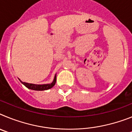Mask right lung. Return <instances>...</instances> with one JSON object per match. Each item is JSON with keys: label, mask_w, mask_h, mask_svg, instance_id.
<instances>
[{"label": "right lung", "mask_w": 132, "mask_h": 132, "mask_svg": "<svg viewBox=\"0 0 132 132\" xmlns=\"http://www.w3.org/2000/svg\"><path fill=\"white\" fill-rule=\"evenodd\" d=\"M21 82L24 85H25L27 88H30V89L35 90H44L50 89V88H52L54 86L56 82V76L55 77L54 80H53V81L52 83L47 84V85H35V84L27 83V82H22V81H21Z\"/></svg>", "instance_id": "right-lung-1"}]
</instances>
